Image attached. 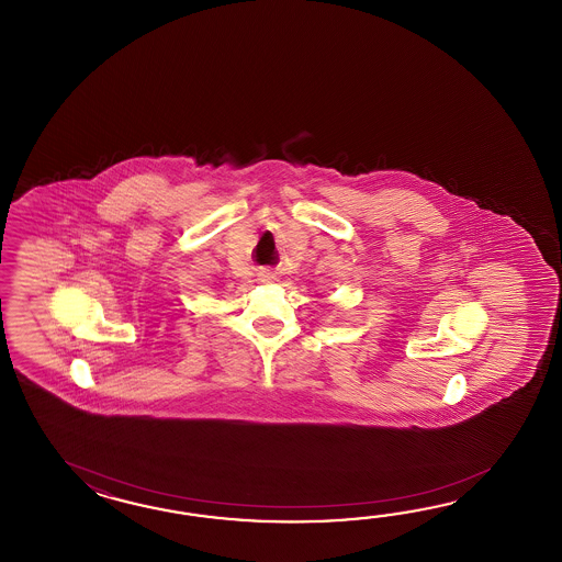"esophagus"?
<instances>
[{
    "label": "esophagus",
    "mask_w": 562,
    "mask_h": 562,
    "mask_svg": "<svg viewBox=\"0 0 562 562\" xmlns=\"http://www.w3.org/2000/svg\"><path fill=\"white\" fill-rule=\"evenodd\" d=\"M261 277H263V281H269V279H273V273H271V271H265V273H261Z\"/></svg>",
    "instance_id": "obj_1"
}]
</instances>
